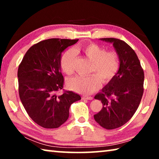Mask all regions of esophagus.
<instances>
[{"mask_svg":"<svg viewBox=\"0 0 159 159\" xmlns=\"http://www.w3.org/2000/svg\"><path fill=\"white\" fill-rule=\"evenodd\" d=\"M82 99H84V100H92L93 98L92 97H83Z\"/></svg>","mask_w":159,"mask_h":159,"instance_id":"esophagus-1","label":"esophagus"}]
</instances>
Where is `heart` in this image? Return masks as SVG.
Masks as SVG:
<instances>
[{"label":"heart","mask_w":159,"mask_h":159,"mask_svg":"<svg viewBox=\"0 0 159 159\" xmlns=\"http://www.w3.org/2000/svg\"><path fill=\"white\" fill-rule=\"evenodd\" d=\"M80 50L87 58L93 61L91 71L96 72L104 83H108L119 70L120 62L118 54L115 51H108L95 43L86 44ZM76 52L73 49L68 50L61 58L60 66L64 73L71 75L74 73ZM68 87L75 92L89 95L98 90L101 85L99 78L95 74L88 77L75 76L67 82Z\"/></svg>","instance_id":"1"}]
</instances>
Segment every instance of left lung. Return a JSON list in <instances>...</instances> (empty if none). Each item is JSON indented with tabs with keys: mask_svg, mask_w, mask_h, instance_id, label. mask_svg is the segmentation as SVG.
<instances>
[{
	"mask_svg": "<svg viewBox=\"0 0 159 159\" xmlns=\"http://www.w3.org/2000/svg\"><path fill=\"white\" fill-rule=\"evenodd\" d=\"M99 40L111 43L119 57L118 73L95 96L103 107L94 118L102 127L111 130L127 123L138 109L143 95L144 75L136 53L125 42L114 38Z\"/></svg>",
	"mask_w": 159,
	"mask_h": 159,
	"instance_id": "1",
	"label": "left lung"
}]
</instances>
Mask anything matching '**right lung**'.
I'll return each instance as SVG.
<instances>
[{"label":"right lung","instance_id":"add662e5","mask_svg":"<svg viewBox=\"0 0 159 159\" xmlns=\"http://www.w3.org/2000/svg\"><path fill=\"white\" fill-rule=\"evenodd\" d=\"M79 39H50L34 45L24 56L17 71L19 95L29 116L45 128H57L68 119L71 104L81 98L63 88L61 53Z\"/></svg>","mask_w":159,"mask_h":159}]
</instances>
